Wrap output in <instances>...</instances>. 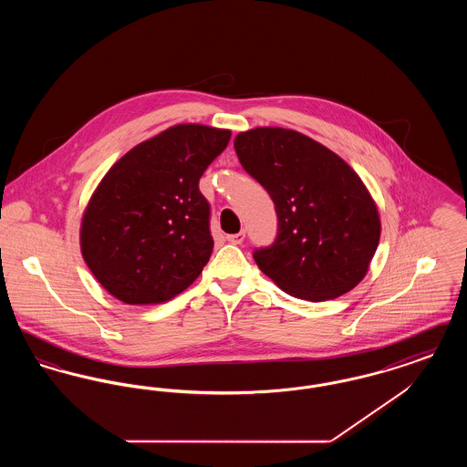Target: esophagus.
I'll use <instances>...</instances> for the list:
<instances>
[{
	"label": "esophagus",
	"instance_id": "obj_1",
	"mask_svg": "<svg viewBox=\"0 0 467 467\" xmlns=\"http://www.w3.org/2000/svg\"><path fill=\"white\" fill-rule=\"evenodd\" d=\"M225 238H227L229 244H242V242L244 240V231H240V233H236V234H227Z\"/></svg>",
	"mask_w": 467,
	"mask_h": 467
}]
</instances>
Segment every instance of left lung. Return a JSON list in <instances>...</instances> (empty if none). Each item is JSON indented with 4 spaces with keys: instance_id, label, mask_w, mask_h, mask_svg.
Returning a JSON list of instances; mask_svg holds the SVG:
<instances>
[{
    "instance_id": "8db88e82",
    "label": "left lung",
    "mask_w": 467,
    "mask_h": 467,
    "mask_svg": "<svg viewBox=\"0 0 467 467\" xmlns=\"http://www.w3.org/2000/svg\"><path fill=\"white\" fill-rule=\"evenodd\" d=\"M244 171L275 202V242L259 269L290 296L327 301L366 276L379 242L377 204L356 171L305 134L255 128L234 138Z\"/></svg>"
}]
</instances>
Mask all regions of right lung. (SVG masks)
<instances>
[{"label": "right lung", "mask_w": 467, "mask_h": 467, "mask_svg": "<svg viewBox=\"0 0 467 467\" xmlns=\"http://www.w3.org/2000/svg\"><path fill=\"white\" fill-rule=\"evenodd\" d=\"M231 131L180 124L120 157L92 194L80 246L96 280L126 305H159L210 261V202L200 178Z\"/></svg>", "instance_id": "1"}]
</instances>
